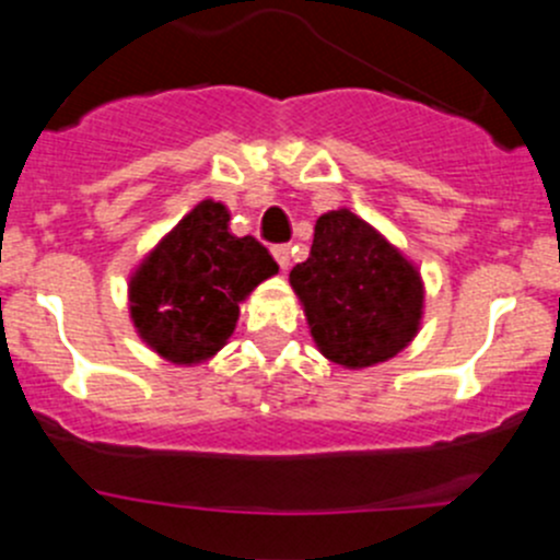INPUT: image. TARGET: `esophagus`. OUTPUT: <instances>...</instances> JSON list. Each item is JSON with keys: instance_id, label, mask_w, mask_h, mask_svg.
Returning a JSON list of instances; mask_svg holds the SVG:
<instances>
[{"instance_id": "34e87169", "label": "esophagus", "mask_w": 560, "mask_h": 560, "mask_svg": "<svg viewBox=\"0 0 560 560\" xmlns=\"http://www.w3.org/2000/svg\"><path fill=\"white\" fill-rule=\"evenodd\" d=\"M270 252H273L276 262H279V268H281V270H287V268H290V259H292V254H290V246L279 244V246H273V248H270Z\"/></svg>"}]
</instances>
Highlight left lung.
Masks as SVG:
<instances>
[{"label":"left lung","mask_w":560,"mask_h":560,"mask_svg":"<svg viewBox=\"0 0 560 560\" xmlns=\"http://www.w3.org/2000/svg\"><path fill=\"white\" fill-rule=\"evenodd\" d=\"M290 287L316 349L349 371L404 352L425 314L420 268L349 208L316 219L312 254L290 270Z\"/></svg>","instance_id":"left-lung-1"}]
</instances>
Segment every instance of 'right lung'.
I'll return each instance as SVG.
<instances>
[{"mask_svg":"<svg viewBox=\"0 0 560 560\" xmlns=\"http://www.w3.org/2000/svg\"><path fill=\"white\" fill-rule=\"evenodd\" d=\"M279 273L257 238L230 233V211L200 200L129 273V319L173 365L211 360L238 325L241 303Z\"/></svg>","mask_w":560,"mask_h":560,"instance_id":"obj_1","label":"right lung"}]
</instances>
